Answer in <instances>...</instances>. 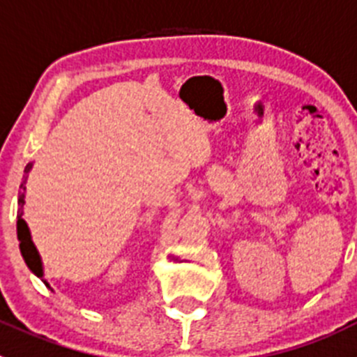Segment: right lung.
Returning a JSON list of instances; mask_svg holds the SVG:
<instances>
[{
    "label": "right lung",
    "instance_id": "right-lung-1",
    "mask_svg": "<svg viewBox=\"0 0 357 357\" xmlns=\"http://www.w3.org/2000/svg\"><path fill=\"white\" fill-rule=\"evenodd\" d=\"M31 165L33 163H28L26 169H24V176H22V183H21V192H19V199H17V240H19V249H21V255L24 258V263L28 265L31 272H33L37 278H43L44 271H43V261H40V256L37 252V247L33 245L31 242V234L30 229H28V224L24 222V218H22V208H24V192H26V179H28V172L31 171ZM46 282V281H44ZM46 287H50L46 282Z\"/></svg>",
    "mask_w": 357,
    "mask_h": 357
}]
</instances>
